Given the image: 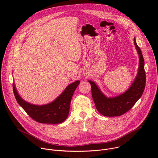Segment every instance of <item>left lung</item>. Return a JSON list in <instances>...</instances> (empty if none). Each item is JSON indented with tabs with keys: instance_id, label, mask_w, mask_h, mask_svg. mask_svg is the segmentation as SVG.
Returning <instances> with one entry per match:
<instances>
[{
	"instance_id": "obj_1",
	"label": "left lung",
	"mask_w": 158,
	"mask_h": 158,
	"mask_svg": "<svg viewBox=\"0 0 158 158\" xmlns=\"http://www.w3.org/2000/svg\"><path fill=\"white\" fill-rule=\"evenodd\" d=\"M139 57V65L138 75L132 85L124 94L112 98H106L96 84L89 81L91 85V93L97 110L102 115L107 117L120 116L130 110L141 97L146 85V73L144 60L141 49L134 39Z\"/></svg>"
}]
</instances>
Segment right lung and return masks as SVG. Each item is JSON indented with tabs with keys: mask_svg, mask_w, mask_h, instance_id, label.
<instances>
[{
	"mask_svg": "<svg viewBox=\"0 0 158 158\" xmlns=\"http://www.w3.org/2000/svg\"><path fill=\"white\" fill-rule=\"evenodd\" d=\"M79 83L77 81L69 84L54 101L44 106H35L24 101L18 94L14 84L13 91L18 104L32 119L44 124H59L68 116L71 99Z\"/></svg>",
	"mask_w": 158,
	"mask_h": 158,
	"instance_id": "right-lung-1",
	"label": "right lung"
}]
</instances>
